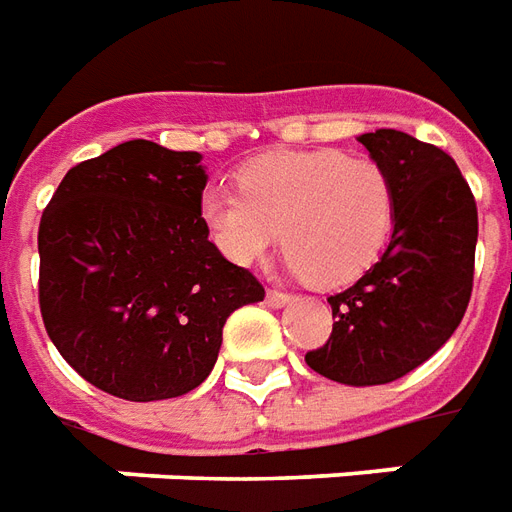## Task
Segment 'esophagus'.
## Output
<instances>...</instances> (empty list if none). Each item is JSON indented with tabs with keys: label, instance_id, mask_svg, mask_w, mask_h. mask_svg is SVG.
Masks as SVG:
<instances>
[{
	"label": "esophagus",
	"instance_id": "esophagus-1",
	"mask_svg": "<svg viewBox=\"0 0 512 512\" xmlns=\"http://www.w3.org/2000/svg\"><path fill=\"white\" fill-rule=\"evenodd\" d=\"M266 304L274 306V309L290 304V293H282V290H268V293H266Z\"/></svg>",
	"mask_w": 512,
	"mask_h": 512
}]
</instances>
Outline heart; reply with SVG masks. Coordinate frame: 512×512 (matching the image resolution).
Wrapping results in <instances>:
<instances>
[{
  "instance_id": "b5f03b06",
  "label": "heart",
  "mask_w": 512,
  "mask_h": 512,
  "mask_svg": "<svg viewBox=\"0 0 512 512\" xmlns=\"http://www.w3.org/2000/svg\"><path fill=\"white\" fill-rule=\"evenodd\" d=\"M236 184L238 192L206 189L200 198L208 241L236 266H255L282 236L293 274L339 287L372 268L391 238L396 189L369 157L268 151L238 168Z\"/></svg>"
}]
</instances>
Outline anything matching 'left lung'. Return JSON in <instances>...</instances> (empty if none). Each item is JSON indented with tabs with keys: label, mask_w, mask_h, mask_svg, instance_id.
Segmentation results:
<instances>
[{
	"label": "left lung",
	"mask_w": 512,
	"mask_h": 512,
	"mask_svg": "<svg viewBox=\"0 0 512 512\" xmlns=\"http://www.w3.org/2000/svg\"><path fill=\"white\" fill-rule=\"evenodd\" d=\"M396 189V219L380 260L328 298L331 339L309 369L342 385H385L418 369L467 312L478 206L450 154L399 130L358 138Z\"/></svg>",
	"instance_id": "8db88e82"
}]
</instances>
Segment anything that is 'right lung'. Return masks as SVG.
<instances>
[{
  "label": "right lung",
  "mask_w": 512,
  "mask_h": 512,
  "mask_svg": "<svg viewBox=\"0 0 512 512\" xmlns=\"http://www.w3.org/2000/svg\"><path fill=\"white\" fill-rule=\"evenodd\" d=\"M198 151L127 140L67 170L40 219V312L62 358L127 401L206 380L222 328L263 285L208 241Z\"/></svg>",
  "instance_id": "1"
}]
</instances>
